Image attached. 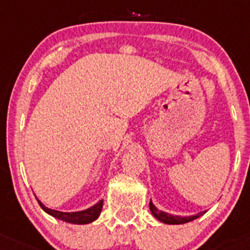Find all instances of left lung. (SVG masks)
Listing matches in <instances>:
<instances>
[{
    "label": "left lung",
    "mask_w": 250,
    "mask_h": 250,
    "mask_svg": "<svg viewBox=\"0 0 250 250\" xmlns=\"http://www.w3.org/2000/svg\"><path fill=\"white\" fill-rule=\"evenodd\" d=\"M150 210L153 214L156 219H158L160 221L166 224H173V225H178V224H185L188 221H192L195 219H197L198 216L202 215L203 213H200L198 215H192V216H176V215H170V214L165 213L162 210H158L152 202H150Z\"/></svg>",
    "instance_id": "8db88e82"
}]
</instances>
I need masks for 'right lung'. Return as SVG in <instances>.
<instances>
[{"label": "right lung", "instance_id": "1", "mask_svg": "<svg viewBox=\"0 0 250 250\" xmlns=\"http://www.w3.org/2000/svg\"><path fill=\"white\" fill-rule=\"evenodd\" d=\"M41 208L43 209L44 211H47L48 214H50L54 218L60 219V220H64L66 223L71 224H89L92 221H94L98 216L100 215V211H102L103 208V201L98 202L95 206H93L92 208L85 209V210L82 211H74V213H64V211L54 210V209H49L44 206L41 201L37 200Z\"/></svg>", "mask_w": 250, "mask_h": 250}]
</instances>
